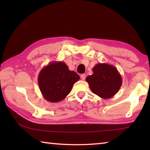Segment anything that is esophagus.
<instances>
[{
	"mask_svg": "<svg viewBox=\"0 0 150 150\" xmlns=\"http://www.w3.org/2000/svg\"><path fill=\"white\" fill-rule=\"evenodd\" d=\"M80 77L82 80H85V78H86V75L85 74H81V76H80Z\"/></svg>",
	"mask_w": 150,
	"mask_h": 150,
	"instance_id": "1",
	"label": "esophagus"
}]
</instances>
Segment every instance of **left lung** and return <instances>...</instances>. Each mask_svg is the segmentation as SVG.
I'll use <instances>...</instances> for the list:
<instances>
[{"label": "left lung", "mask_w": 150, "mask_h": 150, "mask_svg": "<svg viewBox=\"0 0 150 150\" xmlns=\"http://www.w3.org/2000/svg\"><path fill=\"white\" fill-rule=\"evenodd\" d=\"M93 70V74L86 78L91 91L100 97L110 98L118 92L122 85V78L113 66L98 63Z\"/></svg>", "instance_id": "left-lung-1"}]
</instances>
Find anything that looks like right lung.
Wrapping results in <instances>:
<instances>
[{
	"label": "right lung",
	"instance_id": "obj_1",
	"mask_svg": "<svg viewBox=\"0 0 150 150\" xmlns=\"http://www.w3.org/2000/svg\"><path fill=\"white\" fill-rule=\"evenodd\" d=\"M79 78L75 72L69 70L65 63L53 62L40 71L38 84L45 99L56 103L69 95Z\"/></svg>",
	"mask_w": 150,
	"mask_h": 150
}]
</instances>
